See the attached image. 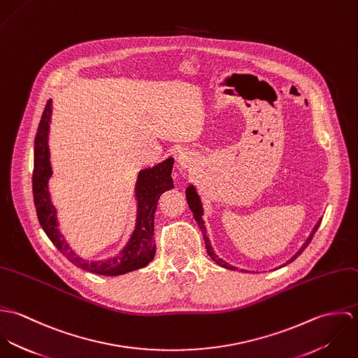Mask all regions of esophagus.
Wrapping results in <instances>:
<instances>
[{"label":"esophagus","instance_id":"34e87169","mask_svg":"<svg viewBox=\"0 0 358 358\" xmlns=\"http://www.w3.org/2000/svg\"><path fill=\"white\" fill-rule=\"evenodd\" d=\"M193 161H194L193 155L189 153V152H180V153L178 154V162H179V165L182 168L190 166L193 164Z\"/></svg>","mask_w":358,"mask_h":358}]
</instances>
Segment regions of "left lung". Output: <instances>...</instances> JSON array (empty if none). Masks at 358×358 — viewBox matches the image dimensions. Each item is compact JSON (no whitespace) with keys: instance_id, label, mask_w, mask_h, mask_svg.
I'll return each instance as SVG.
<instances>
[{"instance_id":"left-lung-1","label":"left lung","mask_w":358,"mask_h":358,"mask_svg":"<svg viewBox=\"0 0 358 358\" xmlns=\"http://www.w3.org/2000/svg\"><path fill=\"white\" fill-rule=\"evenodd\" d=\"M186 200H187V204H189V208L192 209V212H193V216H194V219H196V222H197V224L200 226V229H201V231H203V236H204V241H205V248H206V252H208V255L210 256V259L213 260V262H216L219 266H222V267H224V268H229V270H237L238 267H236V266H233V264H230V263H227V262H224L222 257H219L217 254L213 251V248H212V244H210V241H209V237H208V234H206V227H205V222L204 219H203V216H204V208H203V201H201V197H200V194L197 193V189H196V186L194 185H189V187L186 189ZM320 224H321V219L314 224V227H313V230H311V233H310V236L307 237L306 241L303 243V245L299 248V251L295 254V255L292 256L289 260H287V263H284V264H281V267L282 266H287L288 263H291V262H294L298 256L301 255L305 250H306L307 245L310 244V241H311V238H313V236L315 234V231H317V229L320 227ZM241 271H247V270H244V268H241Z\"/></svg>"}]
</instances>
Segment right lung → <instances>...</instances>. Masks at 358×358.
Masks as SVG:
<instances>
[{"instance_id": "1", "label": "right lung", "mask_w": 358, "mask_h": 358, "mask_svg": "<svg viewBox=\"0 0 358 358\" xmlns=\"http://www.w3.org/2000/svg\"><path fill=\"white\" fill-rule=\"evenodd\" d=\"M51 118L52 99H50L44 108L34 141L33 197L38 222L52 244L77 267L101 275H121L148 266L155 255L154 213L158 199L164 192L173 189V180L171 178L173 158L169 157L154 166L139 171L135 183L136 220L128 243L117 255L90 262L76 254V251L64 240V236L59 229L57 210L52 203L48 186L52 178L51 154L48 143Z\"/></svg>"}]
</instances>
